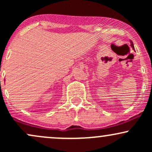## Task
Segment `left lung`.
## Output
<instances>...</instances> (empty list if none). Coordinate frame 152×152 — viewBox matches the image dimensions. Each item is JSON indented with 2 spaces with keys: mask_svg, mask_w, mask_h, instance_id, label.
Here are the masks:
<instances>
[{
  "mask_svg": "<svg viewBox=\"0 0 152 152\" xmlns=\"http://www.w3.org/2000/svg\"><path fill=\"white\" fill-rule=\"evenodd\" d=\"M130 43H131V46L132 47V48H134V44H133V42H132V41H130Z\"/></svg>",
  "mask_w": 152,
  "mask_h": 152,
  "instance_id": "left-lung-1",
  "label": "left lung"
}]
</instances>
